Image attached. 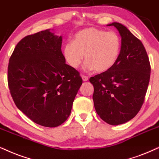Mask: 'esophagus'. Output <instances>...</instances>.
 Listing matches in <instances>:
<instances>
[{"label":"esophagus","mask_w":159,"mask_h":159,"mask_svg":"<svg viewBox=\"0 0 159 159\" xmlns=\"http://www.w3.org/2000/svg\"><path fill=\"white\" fill-rule=\"evenodd\" d=\"M81 77H82V79H83L84 81H87L88 79H89L87 76H86V75H81Z\"/></svg>","instance_id":"34e87169"}]
</instances>
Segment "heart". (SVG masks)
<instances>
[{"instance_id":"heart-1","label":"heart","mask_w":159,"mask_h":159,"mask_svg":"<svg viewBox=\"0 0 159 159\" xmlns=\"http://www.w3.org/2000/svg\"><path fill=\"white\" fill-rule=\"evenodd\" d=\"M120 49L121 40L115 32L88 28L76 33L73 43L64 45L63 55L73 69L81 65L85 55V69L102 73L114 67Z\"/></svg>"}]
</instances>
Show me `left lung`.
<instances>
[{"instance_id": "obj_1", "label": "left lung", "mask_w": 159, "mask_h": 159, "mask_svg": "<svg viewBox=\"0 0 159 159\" xmlns=\"http://www.w3.org/2000/svg\"><path fill=\"white\" fill-rule=\"evenodd\" d=\"M121 36L117 61L105 73L91 77L96 112L111 125L123 124L135 116L144 103L150 76L149 58L143 44L125 26L112 23Z\"/></svg>"}]
</instances>
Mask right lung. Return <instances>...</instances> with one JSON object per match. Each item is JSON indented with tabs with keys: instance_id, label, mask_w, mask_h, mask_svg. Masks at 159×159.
<instances>
[{
	"instance_id": "1",
	"label": "right lung",
	"mask_w": 159,
	"mask_h": 159,
	"mask_svg": "<svg viewBox=\"0 0 159 159\" xmlns=\"http://www.w3.org/2000/svg\"><path fill=\"white\" fill-rule=\"evenodd\" d=\"M62 37L50 29L22 39L8 66V85L15 105L35 123L57 127L65 122L82 84L65 63Z\"/></svg>"
}]
</instances>
